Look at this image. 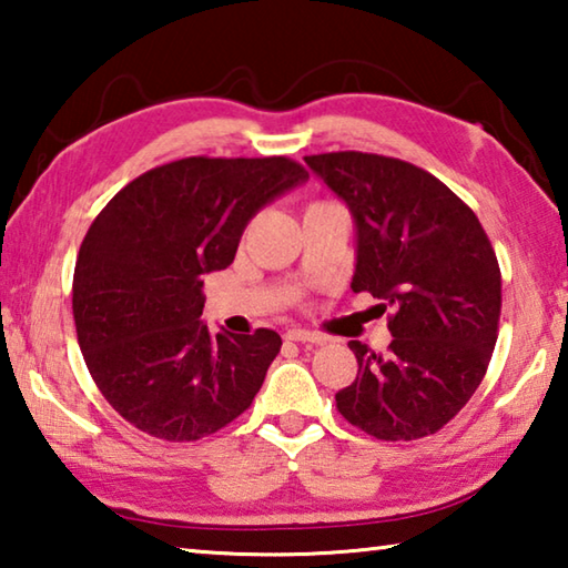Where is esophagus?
Here are the masks:
<instances>
[{
	"instance_id": "34e87169",
	"label": "esophagus",
	"mask_w": 568,
	"mask_h": 568,
	"mask_svg": "<svg viewBox=\"0 0 568 568\" xmlns=\"http://www.w3.org/2000/svg\"><path fill=\"white\" fill-rule=\"evenodd\" d=\"M287 341H295V343H315V345H323L325 338L318 333H311V331H303V328H291L285 333Z\"/></svg>"
}]
</instances>
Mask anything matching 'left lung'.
<instances>
[{
    "label": "left lung",
    "mask_w": 568,
    "mask_h": 568,
    "mask_svg": "<svg viewBox=\"0 0 568 568\" xmlns=\"http://www.w3.org/2000/svg\"><path fill=\"white\" fill-rule=\"evenodd\" d=\"M305 165L353 215V293L390 311L388 353L348 343L358 376L335 393L341 416L381 440L436 434L474 396L496 345L501 271L488 235L464 200L410 162L325 152Z\"/></svg>",
    "instance_id": "obj_1"
}]
</instances>
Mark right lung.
Instances as JSON below:
<instances>
[{
  "instance_id": "add662e5",
  "label": "right lung",
  "mask_w": 568,
  "mask_h": 568,
  "mask_svg": "<svg viewBox=\"0 0 568 568\" xmlns=\"http://www.w3.org/2000/svg\"><path fill=\"white\" fill-rule=\"evenodd\" d=\"M287 158H185L145 172L94 217L74 265L77 341L134 428L197 440L250 408L281 335L210 333L203 277L235 261L265 205L303 185Z\"/></svg>"
}]
</instances>
